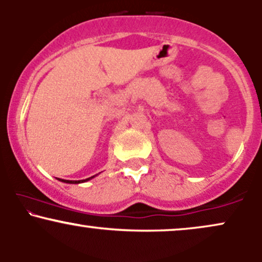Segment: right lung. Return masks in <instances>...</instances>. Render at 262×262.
Segmentation results:
<instances>
[{"label": "right lung", "mask_w": 262, "mask_h": 262, "mask_svg": "<svg viewBox=\"0 0 262 262\" xmlns=\"http://www.w3.org/2000/svg\"><path fill=\"white\" fill-rule=\"evenodd\" d=\"M95 176H97V175H95ZM95 176H91V177H89V179H85V180H79V181H70V180H62V179H58V180L59 181L65 182V183H82V182L90 181V180H92Z\"/></svg>", "instance_id": "right-lung-1"}]
</instances>
